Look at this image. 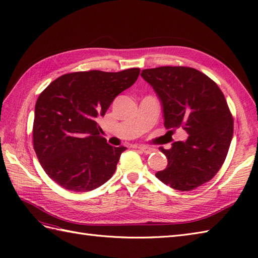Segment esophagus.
I'll return each mask as SVG.
<instances>
[{
    "mask_svg": "<svg viewBox=\"0 0 258 258\" xmlns=\"http://www.w3.org/2000/svg\"><path fill=\"white\" fill-rule=\"evenodd\" d=\"M140 151H142L144 154H152L155 152V148L154 147H150V146H145V145H141L138 147Z\"/></svg>",
    "mask_w": 258,
    "mask_h": 258,
    "instance_id": "34e87169",
    "label": "esophagus"
}]
</instances>
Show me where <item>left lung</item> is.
<instances>
[{
    "label": "left lung",
    "instance_id": "obj_1",
    "mask_svg": "<svg viewBox=\"0 0 258 258\" xmlns=\"http://www.w3.org/2000/svg\"><path fill=\"white\" fill-rule=\"evenodd\" d=\"M141 76L159 98L165 127H182L188 134L186 141L174 142L170 150L159 147L168 166L156 176L181 191L209 182L223 166L233 135L222 90L206 74L187 67L146 69Z\"/></svg>",
    "mask_w": 258,
    "mask_h": 258
}]
</instances>
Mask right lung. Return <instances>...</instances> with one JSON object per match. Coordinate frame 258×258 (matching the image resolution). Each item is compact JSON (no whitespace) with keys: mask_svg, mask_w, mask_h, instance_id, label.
<instances>
[{"mask_svg":"<svg viewBox=\"0 0 258 258\" xmlns=\"http://www.w3.org/2000/svg\"><path fill=\"white\" fill-rule=\"evenodd\" d=\"M139 74V68L69 73L41 93L35 104L33 146L53 182L82 192L98 188L112 177L126 147L108 144L100 136L102 129L97 120Z\"/></svg>","mask_w":258,"mask_h":258,"instance_id":"1","label":"right lung"}]
</instances>
